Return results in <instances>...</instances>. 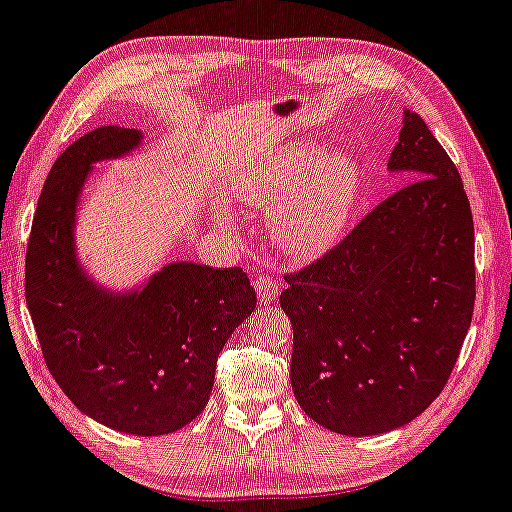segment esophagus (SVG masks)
Segmentation results:
<instances>
[{
  "label": "esophagus",
  "mask_w": 512,
  "mask_h": 512,
  "mask_svg": "<svg viewBox=\"0 0 512 512\" xmlns=\"http://www.w3.org/2000/svg\"><path fill=\"white\" fill-rule=\"evenodd\" d=\"M252 286H255L257 295H260V302H274L276 297L281 295V286H278V281L267 274H257L252 278Z\"/></svg>",
  "instance_id": "1"
}]
</instances>
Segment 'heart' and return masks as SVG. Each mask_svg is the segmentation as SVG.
Here are the masks:
<instances>
[{
  "mask_svg": "<svg viewBox=\"0 0 512 512\" xmlns=\"http://www.w3.org/2000/svg\"><path fill=\"white\" fill-rule=\"evenodd\" d=\"M243 198L260 210H276L271 234L286 255L316 260L347 234L364 193L357 158L300 144L252 165L241 184Z\"/></svg>",
  "mask_w": 512,
  "mask_h": 512,
  "instance_id": "1",
  "label": "heart"
}]
</instances>
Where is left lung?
<instances>
[{"label": "left lung", "instance_id": "1", "mask_svg": "<svg viewBox=\"0 0 512 512\" xmlns=\"http://www.w3.org/2000/svg\"><path fill=\"white\" fill-rule=\"evenodd\" d=\"M390 172L413 179L309 267L286 274L290 383L314 423L349 437L420 416L454 371L475 307V226L461 174L404 111Z\"/></svg>", "mask_w": 512, "mask_h": 512}]
</instances>
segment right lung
<instances>
[{
  "instance_id": "add662e5",
  "label": "right lung",
  "mask_w": 512,
  "mask_h": 512,
  "mask_svg": "<svg viewBox=\"0 0 512 512\" xmlns=\"http://www.w3.org/2000/svg\"><path fill=\"white\" fill-rule=\"evenodd\" d=\"M139 141V129L99 127L58 155L32 219L25 302L49 373L77 409L155 437L205 409L219 352L257 295L241 267L172 262L134 293H108L84 274L73 241L84 179Z\"/></svg>"
}]
</instances>
